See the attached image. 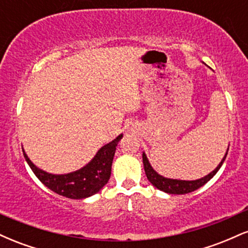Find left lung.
I'll list each match as a JSON object with an SVG mask.
<instances>
[{
  "label": "left lung",
  "mask_w": 248,
  "mask_h": 248,
  "mask_svg": "<svg viewBox=\"0 0 248 248\" xmlns=\"http://www.w3.org/2000/svg\"><path fill=\"white\" fill-rule=\"evenodd\" d=\"M227 152H229V148H227ZM227 152L225 154L224 158L221 160L220 163L218 164V167L216 168L213 171H211L209 175L204 176V177L196 179V181H182V179H172V178H167L161 176L160 173H157L155 170L153 169V167L150 166L149 161H148L146 154H142V160H143V167L144 171H146L147 178L154 186L157 187L161 191H164L170 195H184V193H189L195 191V190L199 189L201 186H203L204 184H206L207 182L211 179L216 173L218 172V170L220 169V167L223 166L225 158L227 156Z\"/></svg>",
  "instance_id": "8db88e82"
}]
</instances>
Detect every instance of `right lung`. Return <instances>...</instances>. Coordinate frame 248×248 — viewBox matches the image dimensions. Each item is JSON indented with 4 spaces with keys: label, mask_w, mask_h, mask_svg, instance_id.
I'll use <instances>...</instances> for the list:
<instances>
[{
    "label": "right lung",
    "mask_w": 248,
    "mask_h": 248,
    "mask_svg": "<svg viewBox=\"0 0 248 248\" xmlns=\"http://www.w3.org/2000/svg\"><path fill=\"white\" fill-rule=\"evenodd\" d=\"M122 134L109 143L105 144L95 154L90 163L77 171L65 175H53L37 168L23 150L25 161L28 162L36 177L53 192L71 199H82L95 195L107 184L112 171L113 157Z\"/></svg>",
    "instance_id": "1"
}]
</instances>
